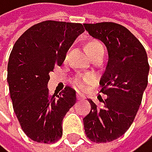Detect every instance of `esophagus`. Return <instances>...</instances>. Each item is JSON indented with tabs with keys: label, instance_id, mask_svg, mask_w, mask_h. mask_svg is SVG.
I'll list each match as a JSON object with an SVG mask.
<instances>
[{
	"label": "esophagus",
	"instance_id": "34e87169",
	"mask_svg": "<svg viewBox=\"0 0 152 152\" xmlns=\"http://www.w3.org/2000/svg\"><path fill=\"white\" fill-rule=\"evenodd\" d=\"M77 99L80 100V99H85V96H83V94H77Z\"/></svg>",
	"mask_w": 152,
	"mask_h": 152
}]
</instances>
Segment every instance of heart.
<instances>
[{
  "mask_svg": "<svg viewBox=\"0 0 152 152\" xmlns=\"http://www.w3.org/2000/svg\"><path fill=\"white\" fill-rule=\"evenodd\" d=\"M102 49V45L99 41H96V39H91L86 45V50L89 56ZM92 81H94V77L91 75H77L72 78V85H74L75 88L80 89V91H85V89L88 88V85L91 83Z\"/></svg>",
  "mask_w": 152,
  "mask_h": 152,
  "instance_id": "obj_1",
  "label": "heart"
}]
</instances>
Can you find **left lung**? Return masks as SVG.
I'll return each instance as SVG.
<instances>
[{"label":"left lung","mask_w":152,"mask_h":152,"mask_svg":"<svg viewBox=\"0 0 152 152\" xmlns=\"http://www.w3.org/2000/svg\"><path fill=\"white\" fill-rule=\"evenodd\" d=\"M83 26L108 50V61L99 81V91L107 97L100 108L88 99L91 111L83 118L85 132L94 142H110L124 134L134 121L148 83L147 55L141 42L124 26L113 22Z\"/></svg>","instance_id":"8db88e82"}]
</instances>
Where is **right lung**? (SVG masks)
<instances>
[{
    "label": "right lung",
    "instance_id": "add662e5",
    "mask_svg": "<svg viewBox=\"0 0 152 152\" xmlns=\"http://www.w3.org/2000/svg\"><path fill=\"white\" fill-rule=\"evenodd\" d=\"M78 23L44 20L28 28L15 42L8 63V83L20 127L37 142L53 143L63 135L64 116L77 102L66 86L50 94V72L61 66L75 38L83 31Z\"/></svg>",
    "mask_w": 152,
    "mask_h": 152
}]
</instances>
